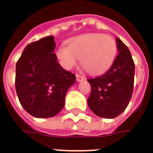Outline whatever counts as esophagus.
<instances>
[{"label": "esophagus", "instance_id": "esophagus-1", "mask_svg": "<svg viewBox=\"0 0 153 153\" xmlns=\"http://www.w3.org/2000/svg\"><path fill=\"white\" fill-rule=\"evenodd\" d=\"M84 77L82 76V75H80V74H76V79L78 82H80V81H83L84 80Z\"/></svg>", "mask_w": 153, "mask_h": 153}]
</instances>
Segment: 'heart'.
<instances>
[{
	"label": "heart",
	"mask_w": 153,
	"mask_h": 153,
	"mask_svg": "<svg viewBox=\"0 0 153 153\" xmlns=\"http://www.w3.org/2000/svg\"><path fill=\"white\" fill-rule=\"evenodd\" d=\"M117 46L110 35L88 33L72 38L67 47L56 50V56L62 66L71 69L81 59V63L87 72L99 74L109 68L115 59Z\"/></svg>",
	"instance_id": "b5f03b06"
}]
</instances>
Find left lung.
Wrapping results in <instances>:
<instances>
[{
	"label": "left lung",
	"mask_w": 153,
	"mask_h": 153,
	"mask_svg": "<svg viewBox=\"0 0 153 153\" xmlns=\"http://www.w3.org/2000/svg\"><path fill=\"white\" fill-rule=\"evenodd\" d=\"M118 55L106 73L88 81L91 94L88 105L99 117L115 118L128 106L131 99L135 65L131 53L123 42L116 38Z\"/></svg>",
	"instance_id": "8db88e82"
}]
</instances>
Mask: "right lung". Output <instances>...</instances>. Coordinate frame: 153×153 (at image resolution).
Here are the masks:
<instances>
[{"mask_svg":"<svg viewBox=\"0 0 153 153\" xmlns=\"http://www.w3.org/2000/svg\"><path fill=\"white\" fill-rule=\"evenodd\" d=\"M53 36L28 44L16 63L15 90L24 109L38 118L53 117L65 106L75 74L64 70L53 51Z\"/></svg>","mask_w":153,"mask_h":153,"instance_id":"1","label":"right lung"}]
</instances>
